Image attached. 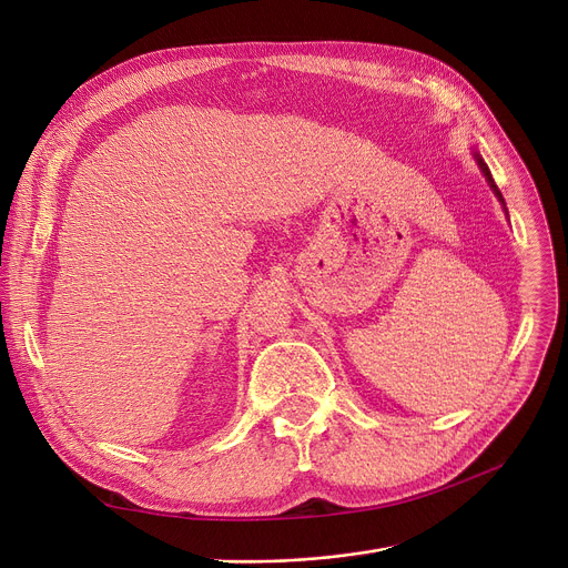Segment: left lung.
<instances>
[{"instance_id":"8db88e82","label":"left lung","mask_w":568,"mask_h":568,"mask_svg":"<svg viewBox=\"0 0 568 568\" xmlns=\"http://www.w3.org/2000/svg\"><path fill=\"white\" fill-rule=\"evenodd\" d=\"M474 159H476V163H479V168H481V172H484V176H486V182L490 184V189H493V193H495V197L501 202V206H504V212H506V204H504V197H501V193H499V189H497V184H495V179H493V174H490V170H488V165L484 163V159H481V154H476L474 152ZM506 216H509V212H506Z\"/></svg>"}]
</instances>
